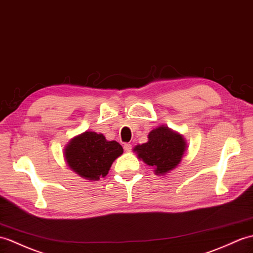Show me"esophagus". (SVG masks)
<instances>
[{"label":"esophagus","instance_id":"1","mask_svg":"<svg viewBox=\"0 0 253 253\" xmlns=\"http://www.w3.org/2000/svg\"><path fill=\"white\" fill-rule=\"evenodd\" d=\"M131 144L130 143H125L124 144V150L126 151V152H130L131 151Z\"/></svg>","mask_w":253,"mask_h":253}]
</instances>
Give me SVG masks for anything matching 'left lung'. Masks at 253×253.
I'll list each match as a JSON object with an SVG mask.
<instances>
[{
	"instance_id": "1",
	"label": "left lung",
	"mask_w": 253,
	"mask_h": 253,
	"mask_svg": "<svg viewBox=\"0 0 253 253\" xmlns=\"http://www.w3.org/2000/svg\"><path fill=\"white\" fill-rule=\"evenodd\" d=\"M185 148L181 134L161 126L149 133L148 142L137 145L133 151L145 164L155 168V173L164 174L178 166Z\"/></svg>"
}]
</instances>
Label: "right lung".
Here are the masks:
<instances>
[{
    "instance_id": "1",
    "label": "right lung",
    "mask_w": 253,
    "mask_h": 253,
    "mask_svg": "<svg viewBox=\"0 0 253 253\" xmlns=\"http://www.w3.org/2000/svg\"><path fill=\"white\" fill-rule=\"evenodd\" d=\"M123 154L116 141H107L103 134L85 131L73 138L64 150L69 167L81 177L99 180L108 174L112 163Z\"/></svg>"
}]
</instances>
